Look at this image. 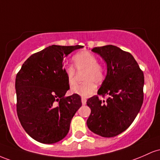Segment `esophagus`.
<instances>
[{
    "label": "esophagus",
    "mask_w": 160,
    "mask_h": 160,
    "mask_svg": "<svg viewBox=\"0 0 160 160\" xmlns=\"http://www.w3.org/2000/svg\"><path fill=\"white\" fill-rule=\"evenodd\" d=\"M86 102H87V100H86L85 98H82V105H85Z\"/></svg>",
    "instance_id": "34e87169"
}]
</instances>
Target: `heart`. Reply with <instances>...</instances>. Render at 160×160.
I'll return each mask as SVG.
<instances>
[{
  "label": "heart",
  "mask_w": 160,
  "mask_h": 160,
  "mask_svg": "<svg viewBox=\"0 0 160 160\" xmlns=\"http://www.w3.org/2000/svg\"><path fill=\"white\" fill-rule=\"evenodd\" d=\"M75 66L78 72H85L83 84L72 88V93L82 97H88L96 91L95 83L101 84L106 78V68L98 62V58L94 53L88 51H82L75 53L72 57ZM68 84L73 86L75 84L76 71L72 66H66L64 69Z\"/></svg>",
  "instance_id": "1"
}]
</instances>
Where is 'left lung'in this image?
<instances>
[{
  "instance_id": "8db88e82",
  "label": "left lung",
  "mask_w": 160,
  "mask_h": 160,
  "mask_svg": "<svg viewBox=\"0 0 160 160\" xmlns=\"http://www.w3.org/2000/svg\"><path fill=\"white\" fill-rule=\"evenodd\" d=\"M92 51L107 62V76L98 94L109 98L102 101L95 95L87 100L91 110L87 125L102 137H115L132 125L141 108L143 72L134 57L118 47H97Z\"/></svg>"
}]
</instances>
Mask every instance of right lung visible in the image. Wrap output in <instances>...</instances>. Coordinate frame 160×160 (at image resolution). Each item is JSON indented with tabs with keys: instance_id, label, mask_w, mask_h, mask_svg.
I'll return each mask as SVG.
<instances>
[{
	"instance_id": "1",
	"label": "right lung",
	"mask_w": 160,
	"mask_h": 160,
	"mask_svg": "<svg viewBox=\"0 0 160 160\" xmlns=\"http://www.w3.org/2000/svg\"><path fill=\"white\" fill-rule=\"evenodd\" d=\"M83 46L51 45L34 53L16 77L17 116L26 133L42 143H54L68 134L71 120L82 106L69 89L62 66L64 57Z\"/></svg>"
}]
</instances>
